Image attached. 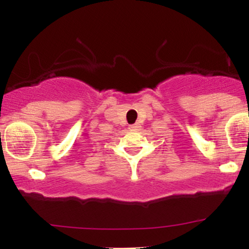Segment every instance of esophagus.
Here are the masks:
<instances>
[{
	"mask_svg": "<svg viewBox=\"0 0 249 249\" xmlns=\"http://www.w3.org/2000/svg\"><path fill=\"white\" fill-rule=\"evenodd\" d=\"M128 127H130L131 130H137V128H139L141 126H139V124H133V125H130Z\"/></svg>",
	"mask_w": 249,
	"mask_h": 249,
	"instance_id": "obj_1",
	"label": "esophagus"
}]
</instances>
